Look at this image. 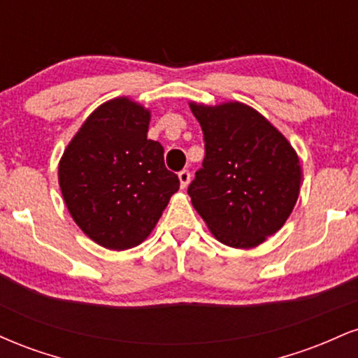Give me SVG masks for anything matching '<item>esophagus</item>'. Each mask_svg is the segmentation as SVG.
I'll return each mask as SVG.
<instances>
[{
    "mask_svg": "<svg viewBox=\"0 0 358 358\" xmlns=\"http://www.w3.org/2000/svg\"><path fill=\"white\" fill-rule=\"evenodd\" d=\"M178 180H180V187L187 188L188 183H190V171L188 170H182L178 173Z\"/></svg>",
    "mask_w": 358,
    "mask_h": 358,
    "instance_id": "34e87169",
    "label": "esophagus"
}]
</instances>
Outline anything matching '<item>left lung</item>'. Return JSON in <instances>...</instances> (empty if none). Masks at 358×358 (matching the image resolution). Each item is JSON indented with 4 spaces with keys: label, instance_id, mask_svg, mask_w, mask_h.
I'll list each match as a JSON object with an SVG mask.
<instances>
[{
    "label": "left lung",
    "instance_id": "left-lung-1",
    "mask_svg": "<svg viewBox=\"0 0 358 358\" xmlns=\"http://www.w3.org/2000/svg\"><path fill=\"white\" fill-rule=\"evenodd\" d=\"M205 139L202 168L188 187L192 205L217 241L250 249L285 225L301 185L291 143L248 104L190 102Z\"/></svg>",
    "mask_w": 358,
    "mask_h": 358
}]
</instances>
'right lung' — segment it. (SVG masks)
<instances>
[{"label": "right lung", "instance_id": "add662e5", "mask_svg": "<svg viewBox=\"0 0 358 358\" xmlns=\"http://www.w3.org/2000/svg\"><path fill=\"white\" fill-rule=\"evenodd\" d=\"M151 113L129 97L94 110L59 163V185L73 222L110 250L136 248L178 192L163 146L148 139Z\"/></svg>", "mask_w": 358, "mask_h": 358}]
</instances>
